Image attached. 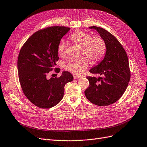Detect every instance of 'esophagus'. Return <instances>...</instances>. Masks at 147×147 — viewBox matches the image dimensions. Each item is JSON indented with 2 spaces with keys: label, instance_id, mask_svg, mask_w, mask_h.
Wrapping results in <instances>:
<instances>
[{
  "label": "esophagus",
  "instance_id": "obj_1",
  "mask_svg": "<svg viewBox=\"0 0 147 147\" xmlns=\"http://www.w3.org/2000/svg\"><path fill=\"white\" fill-rule=\"evenodd\" d=\"M73 78H74V79H78L80 78V76H76V75H74L73 76Z\"/></svg>",
  "mask_w": 147,
  "mask_h": 147
}]
</instances>
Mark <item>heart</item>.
<instances>
[{
  "mask_svg": "<svg viewBox=\"0 0 147 147\" xmlns=\"http://www.w3.org/2000/svg\"><path fill=\"white\" fill-rule=\"evenodd\" d=\"M70 39L78 45L82 47V54L88 57L92 62H97L104 56L107 50L106 43L100 36H92L88 32L78 30L70 35ZM64 40L59 42L57 51L59 55L65 53ZM88 60L83 57L76 60H71L66 65V69L75 75H80L88 68Z\"/></svg>",
  "mask_w": 147,
  "mask_h": 147,
  "instance_id": "1",
  "label": "heart"
}]
</instances>
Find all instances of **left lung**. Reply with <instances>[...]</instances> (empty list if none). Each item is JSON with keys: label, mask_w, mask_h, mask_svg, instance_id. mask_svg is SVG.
<instances>
[{"label": "left lung", "mask_w": 147, "mask_h": 147, "mask_svg": "<svg viewBox=\"0 0 147 147\" xmlns=\"http://www.w3.org/2000/svg\"><path fill=\"white\" fill-rule=\"evenodd\" d=\"M104 39L107 50L104 58L90 72L101 77H87L89 87L85 91L86 98L98 106H108L117 101L125 91L130 79L127 54L116 38L106 30L93 26Z\"/></svg>", "instance_id": "obj_1"}]
</instances>
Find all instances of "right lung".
Listing matches in <instances>:
<instances>
[{"instance_id":"right-lung-1","label":"right lung","mask_w":147,"mask_h":147,"mask_svg":"<svg viewBox=\"0 0 147 147\" xmlns=\"http://www.w3.org/2000/svg\"><path fill=\"white\" fill-rule=\"evenodd\" d=\"M69 30L65 26L40 30L21 48L18 60L19 82L25 96L37 107L45 109L56 105L63 98L65 84L73 80L66 71L59 78L47 77L59 60V43Z\"/></svg>"}]
</instances>
